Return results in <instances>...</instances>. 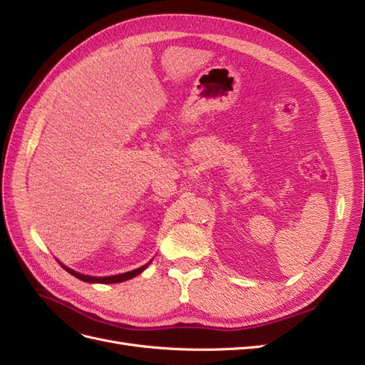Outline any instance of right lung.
<instances>
[{"label": "right lung", "mask_w": 365, "mask_h": 365, "mask_svg": "<svg viewBox=\"0 0 365 365\" xmlns=\"http://www.w3.org/2000/svg\"><path fill=\"white\" fill-rule=\"evenodd\" d=\"M149 263L143 264V267H140V268H137L134 271H129V272H125V274H118V275H109V277H91V275L79 274V272H76V271H73V269H70L67 267H63L62 263L61 264H62V268L65 271H68L71 275H74V277H77V279L82 280V282H88V283H118V282H125V280H129L132 277H135V275H138L141 271H145L148 268Z\"/></svg>", "instance_id": "obj_1"}]
</instances>
